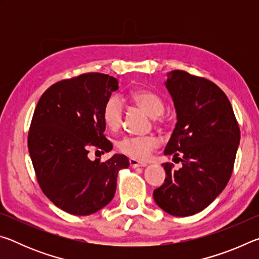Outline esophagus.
<instances>
[{
	"instance_id": "1",
	"label": "esophagus",
	"mask_w": 259,
	"mask_h": 259,
	"mask_svg": "<svg viewBox=\"0 0 259 259\" xmlns=\"http://www.w3.org/2000/svg\"><path fill=\"white\" fill-rule=\"evenodd\" d=\"M129 163H130V166H133V168H138V166H146L147 165L146 162H140L138 160L133 159V157L129 159Z\"/></svg>"
}]
</instances>
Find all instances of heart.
Instances as JSON below:
<instances>
[{"mask_svg": "<svg viewBox=\"0 0 259 259\" xmlns=\"http://www.w3.org/2000/svg\"><path fill=\"white\" fill-rule=\"evenodd\" d=\"M131 99L142 107L155 122H162L161 114L164 111V103L159 95L150 90H135L130 95ZM123 117V103L113 96L108 98L103 108V120L107 128L115 131L120 128ZM159 146V139L154 135L146 136H124L117 142V148L121 153L136 160H145L153 150Z\"/></svg>", "mask_w": 259, "mask_h": 259, "instance_id": "heart-1", "label": "heart"}]
</instances>
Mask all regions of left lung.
<instances>
[{
  "label": "left lung",
  "instance_id": "8db88e82",
  "mask_svg": "<svg viewBox=\"0 0 259 259\" xmlns=\"http://www.w3.org/2000/svg\"><path fill=\"white\" fill-rule=\"evenodd\" d=\"M165 87L177 123L164 154L176 156L183 166L172 170V163L162 164L166 177L153 198L165 212L187 217L207 208L229 183L240 128L227 96L208 78L177 69L169 74Z\"/></svg>",
  "mask_w": 259,
  "mask_h": 259
}]
</instances>
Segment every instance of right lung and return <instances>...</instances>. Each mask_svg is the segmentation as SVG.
<instances>
[{
    "instance_id": "add662e5",
    "label": "right lung",
    "mask_w": 259,
    "mask_h": 259,
    "mask_svg": "<svg viewBox=\"0 0 259 259\" xmlns=\"http://www.w3.org/2000/svg\"><path fill=\"white\" fill-rule=\"evenodd\" d=\"M115 77L85 73L52 84L35 107L28 131V151L42 192L52 203L75 216H87L111 202L125 155L91 161L90 148L109 152L103 108Z\"/></svg>"
}]
</instances>
